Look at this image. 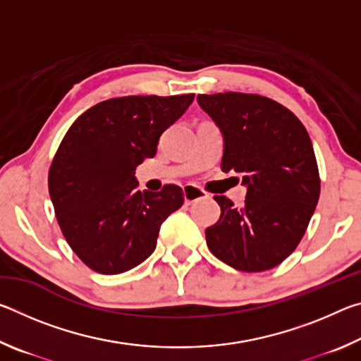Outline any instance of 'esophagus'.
Instances as JSON below:
<instances>
[{"mask_svg":"<svg viewBox=\"0 0 361 361\" xmlns=\"http://www.w3.org/2000/svg\"><path fill=\"white\" fill-rule=\"evenodd\" d=\"M183 195H185V202L188 205L194 204L195 200H199V199L209 197V194H207L204 189H200L199 186H195V185H186L185 188H183Z\"/></svg>","mask_w":361,"mask_h":361,"instance_id":"obj_1","label":"esophagus"}]
</instances>
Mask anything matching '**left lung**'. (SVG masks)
<instances>
[{
	"mask_svg": "<svg viewBox=\"0 0 361 361\" xmlns=\"http://www.w3.org/2000/svg\"><path fill=\"white\" fill-rule=\"evenodd\" d=\"M197 103L223 132V172L239 173L247 186L242 209L226 195L213 197L221 215L205 229L207 245L237 271L276 267L299 245L319 202L309 133L288 108L262 95H197Z\"/></svg>",
	"mask_w": 361,
	"mask_h": 361,
	"instance_id": "obj_1",
	"label": "left lung"
}]
</instances>
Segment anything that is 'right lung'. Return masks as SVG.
<instances>
[{
	"label": "right lung",
	"instance_id": "add662e5",
	"mask_svg": "<svg viewBox=\"0 0 361 361\" xmlns=\"http://www.w3.org/2000/svg\"><path fill=\"white\" fill-rule=\"evenodd\" d=\"M194 94L129 95L97 103L73 122L49 169L62 234L95 272L114 276L154 252L161 224L185 202L183 189L138 191L135 169L154 157L162 132Z\"/></svg>",
	"mask_w": 361,
	"mask_h": 361
}]
</instances>
